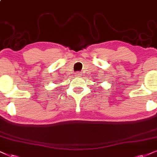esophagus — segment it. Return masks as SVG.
Masks as SVG:
<instances>
[{
    "instance_id": "obj_1",
    "label": "esophagus",
    "mask_w": 157,
    "mask_h": 157,
    "mask_svg": "<svg viewBox=\"0 0 157 157\" xmlns=\"http://www.w3.org/2000/svg\"><path fill=\"white\" fill-rule=\"evenodd\" d=\"M75 75H76V77H80L81 74L80 72H76V74H75Z\"/></svg>"
}]
</instances>
